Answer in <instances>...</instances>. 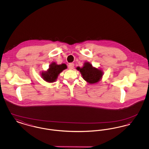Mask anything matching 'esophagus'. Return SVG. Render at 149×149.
<instances>
[{
	"instance_id": "1",
	"label": "esophagus",
	"mask_w": 149,
	"mask_h": 149,
	"mask_svg": "<svg viewBox=\"0 0 149 149\" xmlns=\"http://www.w3.org/2000/svg\"><path fill=\"white\" fill-rule=\"evenodd\" d=\"M74 64L73 63H70L68 65V68L69 69H72L74 68Z\"/></svg>"
}]
</instances>
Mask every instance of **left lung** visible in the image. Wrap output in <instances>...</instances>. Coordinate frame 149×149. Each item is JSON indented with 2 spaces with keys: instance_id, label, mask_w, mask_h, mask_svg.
Returning a JSON list of instances; mask_svg holds the SVG:
<instances>
[{
  "instance_id": "obj_1",
  "label": "left lung",
  "mask_w": 149,
  "mask_h": 149,
  "mask_svg": "<svg viewBox=\"0 0 149 149\" xmlns=\"http://www.w3.org/2000/svg\"><path fill=\"white\" fill-rule=\"evenodd\" d=\"M77 69L81 72L85 81L90 84L98 82L103 74L101 70L93 67L92 65L88 62L85 63L83 68L77 67Z\"/></svg>"
}]
</instances>
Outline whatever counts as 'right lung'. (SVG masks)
<instances>
[{"instance_id":"obj_1","label":"right lung","mask_w":149,"mask_h":149,"mask_svg":"<svg viewBox=\"0 0 149 149\" xmlns=\"http://www.w3.org/2000/svg\"><path fill=\"white\" fill-rule=\"evenodd\" d=\"M67 68L66 65L62 64L57 65L55 63L50 64L47 71L42 72V77L44 80L49 83H53L56 81L58 74Z\"/></svg>"}]
</instances>
